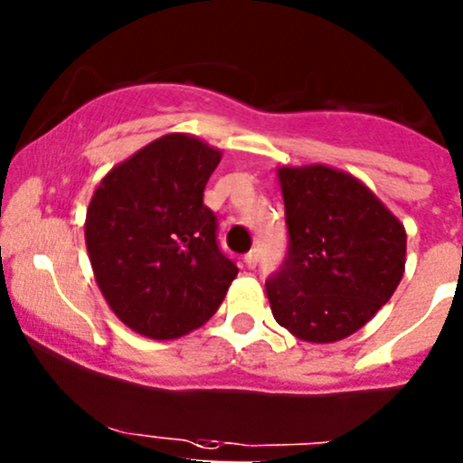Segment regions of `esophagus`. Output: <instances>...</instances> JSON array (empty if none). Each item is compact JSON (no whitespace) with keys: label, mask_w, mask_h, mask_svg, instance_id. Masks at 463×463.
Instances as JSON below:
<instances>
[{"label":"esophagus","mask_w":463,"mask_h":463,"mask_svg":"<svg viewBox=\"0 0 463 463\" xmlns=\"http://www.w3.org/2000/svg\"><path fill=\"white\" fill-rule=\"evenodd\" d=\"M243 261H246V268H257V263H259V250H257V248H252L250 252H246Z\"/></svg>","instance_id":"obj_1"}]
</instances>
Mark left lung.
Returning a JSON list of instances; mask_svg holds the SVG:
<instances>
[{
	"mask_svg": "<svg viewBox=\"0 0 463 463\" xmlns=\"http://www.w3.org/2000/svg\"><path fill=\"white\" fill-rule=\"evenodd\" d=\"M277 177L289 246L266 283L274 321L306 343L352 336L402 281L404 223L347 171L286 165Z\"/></svg>",
	"mask_w": 463,
	"mask_h": 463,
	"instance_id": "obj_1",
	"label": "left lung"
}]
</instances>
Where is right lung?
I'll use <instances>...</instances> for the list:
<instances>
[{"mask_svg": "<svg viewBox=\"0 0 463 463\" xmlns=\"http://www.w3.org/2000/svg\"><path fill=\"white\" fill-rule=\"evenodd\" d=\"M222 151L166 134L100 180L85 215V246L111 312L136 334L174 340L222 306L237 266L217 246L204 186Z\"/></svg>", "mask_w": 463, "mask_h": 463, "instance_id": "obj_1", "label": "right lung"}]
</instances>
